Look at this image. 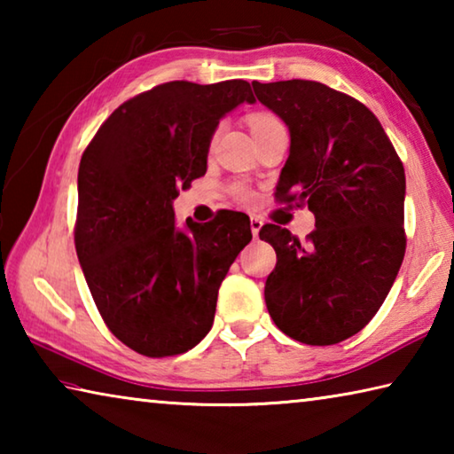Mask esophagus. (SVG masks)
Here are the masks:
<instances>
[{
	"label": "esophagus",
	"instance_id": "1",
	"mask_svg": "<svg viewBox=\"0 0 454 454\" xmlns=\"http://www.w3.org/2000/svg\"><path fill=\"white\" fill-rule=\"evenodd\" d=\"M260 228H262V220L256 218V216H252V218H250V230H252V236L258 238Z\"/></svg>",
	"mask_w": 454,
	"mask_h": 454
}]
</instances>
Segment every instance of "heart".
Instances as JSON below:
<instances>
[{"label":"heart","mask_w":454,"mask_h":454,"mask_svg":"<svg viewBox=\"0 0 454 454\" xmlns=\"http://www.w3.org/2000/svg\"><path fill=\"white\" fill-rule=\"evenodd\" d=\"M248 121H250V129H252V134L264 132V129H268V128H274V126H278V124H280L278 118L272 116V114H264V112L252 114V116L248 118ZM240 196H242L244 200H248V198H250L248 192H242Z\"/></svg>","instance_id":"obj_1"}]
</instances>
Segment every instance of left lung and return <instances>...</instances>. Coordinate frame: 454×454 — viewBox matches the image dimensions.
<instances>
[{"label":"left lung","instance_id":"1","mask_svg":"<svg viewBox=\"0 0 454 454\" xmlns=\"http://www.w3.org/2000/svg\"><path fill=\"white\" fill-rule=\"evenodd\" d=\"M252 88L290 132L276 200L306 204L317 218L306 244L282 226L260 230L278 258L266 278V309L298 342H342L379 312L401 270L403 162L374 114L342 91L309 80Z\"/></svg>","mask_w":454,"mask_h":454}]
</instances>
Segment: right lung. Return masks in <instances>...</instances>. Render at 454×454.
<instances>
[{"label":"right lung","mask_w":454,"mask_h":454,"mask_svg":"<svg viewBox=\"0 0 454 454\" xmlns=\"http://www.w3.org/2000/svg\"><path fill=\"white\" fill-rule=\"evenodd\" d=\"M250 83L168 82L121 104L83 152L75 252L107 328L144 356L194 348L218 288L252 240L242 212L178 228L172 202L206 174L212 136Z\"/></svg>","instance_id":"obj_1"}]
</instances>
